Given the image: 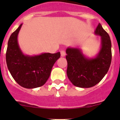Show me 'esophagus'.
<instances>
[{
    "label": "esophagus",
    "mask_w": 120,
    "mask_h": 120,
    "mask_svg": "<svg viewBox=\"0 0 120 120\" xmlns=\"http://www.w3.org/2000/svg\"><path fill=\"white\" fill-rule=\"evenodd\" d=\"M61 56H62V57L65 56V51L64 50H61Z\"/></svg>",
    "instance_id": "esophagus-1"
}]
</instances>
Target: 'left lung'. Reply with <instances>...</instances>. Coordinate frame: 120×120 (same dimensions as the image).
Returning <instances> with one entry per match:
<instances>
[{"label":"left lung","instance_id":"1","mask_svg":"<svg viewBox=\"0 0 120 120\" xmlns=\"http://www.w3.org/2000/svg\"><path fill=\"white\" fill-rule=\"evenodd\" d=\"M95 34L101 37V47L94 58H88L77 48L68 47L67 75L71 82L79 88H90L101 81L108 73L112 59L109 35L98 24Z\"/></svg>","mask_w":120,"mask_h":120}]
</instances>
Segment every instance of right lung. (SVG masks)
Listing matches in <instances>:
<instances>
[{"label":"right lung","instance_id":"right-lung-1","mask_svg":"<svg viewBox=\"0 0 120 120\" xmlns=\"http://www.w3.org/2000/svg\"><path fill=\"white\" fill-rule=\"evenodd\" d=\"M22 26L11 35L6 53L7 67L15 82L25 88L43 86L48 80L54 64L60 58V52L44 53L40 55H24L20 49L17 36Z\"/></svg>","mask_w":120,"mask_h":120}]
</instances>
